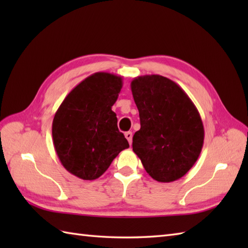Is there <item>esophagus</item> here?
<instances>
[{"mask_svg":"<svg viewBox=\"0 0 248 248\" xmlns=\"http://www.w3.org/2000/svg\"><path fill=\"white\" fill-rule=\"evenodd\" d=\"M124 136H125V139L128 140L129 144H130V145L132 144V138H133V134H132V132H125V133H124Z\"/></svg>","mask_w":248,"mask_h":248,"instance_id":"1","label":"esophagus"}]
</instances>
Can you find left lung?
Here are the masks:
<instances>
[{
    "mask_svg": "<svg viewBox=\"0 0 248 248\" xmlns=\"http://www.w3.org/2000/svg\"><path fill=\"white\" fill-rule=\"evenodd\" d=\"M131 91L140 120L133 151L155 180L172 182L182 178L203 146L198 109L177 83L159 75L135 78Z\"/></svg>",
    "mask_w": 248,
    "mask_h": 248,
    "instance_id": "obj_1",
    "label": "left lung"
}]
</instances>
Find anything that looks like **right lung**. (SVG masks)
I'll use <instances>...</instances> for the list:
<instances>
[{"label":"right lung","instance_id":"obj_1","mask_svg":"<svg viewBox=\"0 0 248 248\" xmlns=\"http://www.w3.org/2000/svg\"><path fill=\"white\" fill-rule=\"evenodd\" d=\"M121 87V77L93 73L67 94L54 115L56 155L68 171L83 180L103 175L119 152L129 148L112 110Z\"/></svg>","mask_w":248,"mask_h":248}]
</instances>
